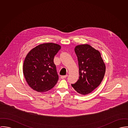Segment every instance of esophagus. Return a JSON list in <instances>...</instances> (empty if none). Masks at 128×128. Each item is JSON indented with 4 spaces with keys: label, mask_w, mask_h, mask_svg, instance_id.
Wrapping results in <instances>:
<instances>
[{
    "label": "esophagus",
    "mask_w": 128,
    "mask_h": 128,
    "mask_svg": "<svg viewBox=\"0 0 128 128\" xmlns=\"http://www.w3.org/2000/svg\"><path fill=\"white\" fill-rule=\"evenodd\" d=\"M67 76H68V75H67V74H66V75H65V76H60V78H61L63 79V78H66Z\"/></svg>",
    "instance_id": "34e87169"
}]
</instances>
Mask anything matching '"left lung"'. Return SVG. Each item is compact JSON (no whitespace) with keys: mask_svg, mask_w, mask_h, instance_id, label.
Here are the masks:
<instances>
[{"mask_svg":"<svg viewBox=\"0 0 128 128\" xmlns=\"http://www.w3.org/2000/svg\"><path fill=\"white\" fill-rule=\"evenodd\" d=\"M74 51L78 60L80 77L76 82L71 85L78 93L85 95L100 84L106 65L99 51L89 44L78 45Z\"/></svg>","mask_w":128,"mask_h":128,"instance_id":"obj_1","label":"left lung"}]
</instances>
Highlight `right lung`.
Instances as JSON below:
<instances>
[{
	"mask_svg": "<svg viewBox=\"0 0 128 128\" xmlns=\"http://www.w3.org/2000/svg\"><path fill=\"white\" fill-rule=\"evenodd\" d=\"M61 46L44 43L32 48L26 56L23 72L29 86L34 90L44 92L52 89L58 80L54 59Z\"/></svg>",
	"mask_w": 128,
	"mask_h": 128,
	"instance_id": "right-lung-1",
	"label": "right lung"
}]
</instances>
